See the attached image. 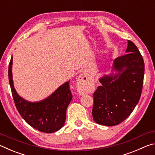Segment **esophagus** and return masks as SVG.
I'll list each match as a JSON object with an SVG mask.
<instances>
[{"label": "esophagus", "instance_id": "esophagus-1", "mask_svg": "<svg viewBox=\"0 0 155 155\" xmlns=\"http://www.w3.org/2000/svg\"><path fill=\"white\" fill-rule=\"evenodd\" d=\"M78 91L79 92L80 94H83V90L82 89L85 87L86 83L88 81V77L87 74H85V73H83L81 74L79 77L78 78Z\"/></svg>", "mask_w": 155, "mask_h": 155}]
</instances>
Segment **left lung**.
<instances>
[{
  "label": "left lung",
  "instance_id": "left-lung-1",
  "mask_svg": "<svg viewBox=\"0 0 155 155\" xmlns=\"http://www.w3.org/2000/svg\"><path fill=\"white\" fill-rule=\"evenodd\" d=\"M124 55L114 59L110 74L99 79L94 93L93 119L113 127L129 116L140 101L143 87L144 62L137 47L130 40Z\"/></svg>",
  "mask_w": 155,
  "mask_h": 155
}]
</instances>
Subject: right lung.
Returning <instances> with one entry per match:
<instances>
[{
    "instance_id": "right-lung-1",
    "label": "right lung",
    "mask_w": 155,
    "mask_h": 155,
    "mask_svg": "<svg viewBox=\"0 0 155 155\" xmlns=\"http://www.w3.org/2000/svg\"><path fill=\"white\" fill-rule=\"evenodd\" d=\"M13 57L10 60L8 76L14 103L22 118L31 127L41 132L52 133L64 127L66 110L72 99L70 81L61 86L42 101L30 102L18 95L15 90L12 76Z\"/></svg>"
}]
</instances>
